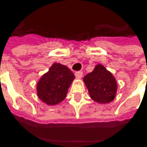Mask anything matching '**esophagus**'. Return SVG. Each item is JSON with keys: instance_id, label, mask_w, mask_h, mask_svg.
I'll use <instances>...</instances> for the list:
<instances>
[{"instance_id": "1", "label": "esophagus", "mask_w": 147, "mask_h": 147, "mask_svg": "<svg viewBox=\"0 0 147 147\" xmlns=\"http://www.w3.org/2000/svg\"><path fill=\"white\" fill-rule=\"evenodd\" d=\"M82 71H76L75 75H76V77L77 78H81L82 77Z\"/></svg>"}]
</instances>
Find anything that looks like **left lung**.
Segmentation results:
<instances>
[{
	"label": "left lung",
	"instance_id": "1",
	"mask_svg": "<svg viewBox=\"0 0 147 147\" xmlns=\"http://www.w3.org/2000/svg\"><path fill=\"white\" fill-rule=\"evenodd\" d=\"M83 81L91 98L99 104L111 102L116 97V79L103 65H97L92 72L84 77Z\"/></svg>",
	"mask_w": 147,
	"mask_h": 147
}]
</instances>
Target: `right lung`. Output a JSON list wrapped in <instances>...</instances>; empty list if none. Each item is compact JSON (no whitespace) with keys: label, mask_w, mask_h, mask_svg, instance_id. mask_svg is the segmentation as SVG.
<instances>
[{"label":"right lung","mask_w":147,"mask_h":147,"mask_svg":"<svg viewBox=\"0 0 147 147\" xmlns=\"http://www.w3.org/2000/svg\"><path fill=\"white\" fill-rule=\"evenodd\" d=\"M75 76L64 65L53 63L36 84L37 96L47 105H58L66 97Z\"/></svg>","instance_id":"add662e5"}]
</instances>
